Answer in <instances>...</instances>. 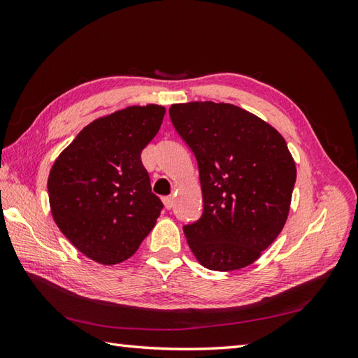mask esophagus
Wrapping results in <instances>:
<instances>
[{"mask_svg":"<svg viewBox=\"0 0 358 358\" xmlns=\"http://www.w3.org/2000/svg\"><path fill=\"white\" fill-rule=\"evenodd\" d=\"M163 204L166 209H172L173 208V196H164Z\"/></svg>","mask_w":358,"mask_h":358,"instance_id":"34e87169","label":"esophagus"}]
</instances>
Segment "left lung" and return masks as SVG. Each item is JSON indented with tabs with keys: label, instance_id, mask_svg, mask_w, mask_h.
I'll list each match as a JSON object with an SVG mask.
<instances>
[{
	"label": "left lung",
	"instance_id": "8db88e82",
	"mask_svg": "<svg viewBox=\"0 0 358 358\" xmlns=\"http://www.w3.org/2000/svg\"><path fill=\"white\" fill-rule=\"evenodd\" d=\"M171 121L199 163L203 214L183 226L204 268L252 264L283 229L296 169L283 136L238 106L172 104Z\"/></svg>",
	"mask_w": 358,
	"mask_h": 358
}]
</instances>
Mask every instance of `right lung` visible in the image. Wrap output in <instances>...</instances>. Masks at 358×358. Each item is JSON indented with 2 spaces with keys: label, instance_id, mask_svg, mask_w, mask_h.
Returning <instances> with one entry per match:
<instances>
[{
  "label": "right lung",
  "instance_id": "right-lung-1",
  "mask_svg": "<svg viewBox=\"0 0 358 358\" xmlns=\"http://www.w3.org/2000/svg\"><path fill=\"white\" fill-rule=\"evenodd\" d=\"M166 109L131 106L98 118L53 163L49 203L66 238L90 260L118 264L155 226L163 203L152 192L141 150L158 134Z\"/></svg>",
  "mask_w": 358,
  "mask_h": 358
}]
</instances>
